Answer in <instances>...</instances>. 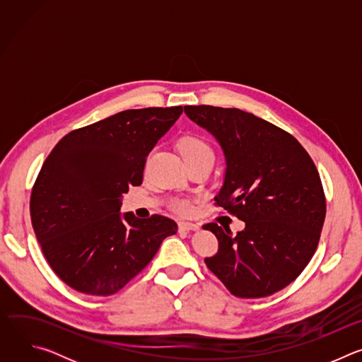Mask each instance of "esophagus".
Masks as SVG:
<instances>
[{
  "label": "esophagus",
  "mask_w": 362,
  "mask_h": 362,
  "mask_svg": "<svg viewBox=\"0 0 362 362\" xmlns=\"http://www.w3.org/2000/svg\"><path fill=\"white\" fill-rule=\"evenodd\" d=\"M200 226L196 225V223H190V222H180L179 223V230L182 232H194V230H199Z\"/></svg>",
  "instance_id": "1"
}]
</instances>
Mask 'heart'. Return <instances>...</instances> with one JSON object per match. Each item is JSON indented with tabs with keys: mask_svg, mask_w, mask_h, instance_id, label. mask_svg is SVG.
<instances>
[{
	"mask_svg": "<svg viewBox=\"0 0 362 362\" xmlns=\"http://www.w3.org/2000/svg\"><path fill=\"white\" fill-rule=\"evenodd\" d=\"M179 148L185 162L196 160V159H203V158H212L214 159V150L209 146L208 141H204L199 136H185L179 141ZM172 208L177 214L182 215H189L193 208L189 200L185 199H175L172 202Z\"/></svg>",
	"mask_w": 362,
	"mask_h": 362,
	"instance_id": "heart-1",
	"label": "heart"
}]
</instances>
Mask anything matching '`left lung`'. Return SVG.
Returning <instances> with one entry per match:
<instances>
[{"mask_svg":"<svg viewBox=\"0 0 362 362\" xmlns=\"http://www.w3.org/2000/svg\"><path fill=\"white\" fill-rule=\"evenodd\" d=\"M186 116L221 144L226 170L218 206L245 229L208 223L219 240L204 264L239 298L269 296L295 281L317 249L325 212L318 170L300 143L239 109L185 106Z\"/></svg>","mask_w":362,"mask_h":362,"instance_id":"left-lung-1","label":"left lung"}]
</instances>
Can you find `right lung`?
Listing matches in <instances>:
<instances>
[{
  "instance_id": "1",
  "label": "right lung",
  "mask_w": 362,
  "mask_h": 362,
  "mask_svg": "<svg viewBox=\"0 0 362 362\" xmlns=\"http://www.w3.org/2000/svg\"><path fill=\"white\" fill-rule=\"evenodd\" d=\"M183 109L124 110L66 134L34 183L30 215L47 262L73 289L120 291L177 232L175 221L120 214L123 194L143 180L146 158Z\"/></svg>"
}]
</instances>
